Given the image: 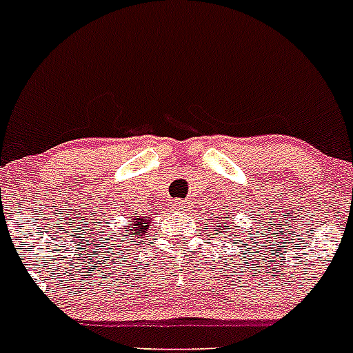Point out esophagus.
I'll list each match as a JSON object with an SVG mask.
<instances>
[{"label":"esophagus","mask_w":353,"mask_h":353,"mask_svg":"<svg viewBox=\"0 0 353 353\" xmlns=\"http://www.w3.org/2000/svg\"><path fill=\"white\" fill-rule=\"evenodd\" d=\"M170 207L173 208V210H185L187 203H185V201H183V199H176V201H173V203H171Z\"/></svg>","instance_id":"34e87169"}]
</instances>
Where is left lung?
<instances>
[{"instance_id": "8db88e82", "label": "left lung", "mask_w": 353, "mask_h": 353, "mask_svg": "<svg viewBox=\"0 0 353 353\" xmlns=\"http://www.w3.org/2000/svg\"><path fill=\"white\" fill-rule=\"evenodd\" d=\"M214 232H219V235H223V230H226V221H223V217H217V219H214Z\"/></svg>"}]
</instances>
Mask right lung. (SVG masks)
Returning <instances> with one entry per match:
<instances>
[{
	"label": "right lung",
	"mask_w": 353,
	"mask_h": 353,
	"mask_svg": "<svg viewBox=\"0 0 353 353\" xmlns=\"http://www.w3.org/2000/svg\"><path fill=\"white\" fill-rule=\"evenodd\" d=\"M150 221L152 219H145V215H132L129 224H125V226H123V232H121V236L125 239V242L120 239V244H134L132 240L145 235L146 230H148L150 226Z\"/></svg>",
	"instance_id": "obj_1"
}]
</instances>
